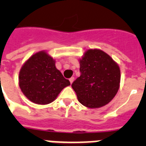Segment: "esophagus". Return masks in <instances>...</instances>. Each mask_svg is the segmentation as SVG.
<instances>
[{"instance_id": "obj_1", "label": "esophagus", "mask_w": 146, "mask_h": 146, "mask_svg": "<svg viewBox=\"0 0 146 146\" xmlns=\"http://www.w3.org/2000/svg\"><path fill=\"white\" fill-rule=\"evenodd\" d=\"M74 77H72L70 78V79H69V81H70V83L71 84H72V82H73V81H74Z\"/></svg>"}]
</instances>
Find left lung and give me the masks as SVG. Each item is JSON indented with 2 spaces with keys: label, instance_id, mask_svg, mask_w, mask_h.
<instances>
[{
  "label": "left lung",
  "instance_id": "1",
  "mask_svg": "<svg viewBox=\"0 0 146 146\" xmlns=\"http://www.w3.org/2000/svg\"><path fill=\"white\" fill-rule=\"evenodd\" d=\"M80 76L72 84L80 102L89 108L108 104L119 89L118 64L102 50L91 49L80 60Z\"/></svg>",
  "mask_w": 146,
  "mask_h": 146
}]
</instances>
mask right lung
<instances>
[{"instance_id": "obj_1", "label": "right lung", "mask_w": 146, "mask_h": 146, "mask_svg": "<svg viewBox=\"0 0 146 146\" xmlns=\"http://www.w3.org/2000/svg\"><path fill=\"white\" fill-rule=\"evenodd\" d=\"M55 61L44 51L33 55L23 64L19 74V86L23 94L35 104L53 102L60 91L69 86Z\"/></svg>"}]
</instances>
